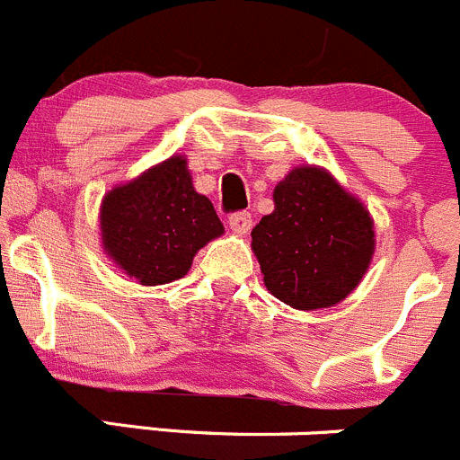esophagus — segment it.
Segmentation results:
<instances>
[{"label":"esophagus","mask_w":460,"mask_h":460,"mask_svg":"<svg viewBox=\"0 0 460 460\" xmlns=\"http://www.w3.org/2000/svg\"><path fill=\"white\" fill-rule=\"evenodd\" d=\"M229 229L240 235L247 234V231L252 229V213L240 211V213H234V216H229Z\"/></svg>","instance_id":"34e87169"}]
</instances>
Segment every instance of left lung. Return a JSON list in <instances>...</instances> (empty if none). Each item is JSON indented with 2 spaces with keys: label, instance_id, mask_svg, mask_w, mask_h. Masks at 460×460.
<instances>
[{
  "label": "left lung",
  "instance_id": "1",
  "mask_svg": "<svg viewBox=\"0 0 460 460\" xmlns=\"http://www.w3.org/2000/svg\"><path fill=\"white\" fill-rule=\"evenodd\" d=\"M262 283L294 310L349 296L376 253V226L358 195L321 166H296L276 184L274 211L252 231Z\"/></svg>",
  "mask_w": 460,
  "mask_h": 460
}]
</instances>
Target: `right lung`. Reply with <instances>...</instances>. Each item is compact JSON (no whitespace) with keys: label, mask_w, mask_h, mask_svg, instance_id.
Masks as SVG:
<instances>
[{"label":"right lung","mask_w":460,"mask_h":460,"mask_svg":"<svg viewBox=\"0 0 460 460\" xmlns=\"http://www.w3.org/2000/svg\"><path fill=\"white\" fill-rule=\"evenodd\" d=\"M98 220L105 256L139 285L184 279L195 253L225 234L211 199L195 190L184 155L107 190Z\"/></svg>","instance_id":"1"}]
</instances>
